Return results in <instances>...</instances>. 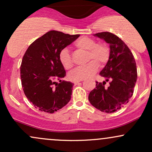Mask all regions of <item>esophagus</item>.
Returning <instances> with one entry per match:
<instances>
[{
    "label": "esophagus",
    "mask_w": 152,
    "mask_h": 152,
    "mask_svg": "<svg viewBox=\"0 0 152 152\" xmlns=\"http://www.w3.org/2000/svg\"><path fill=\"white\" fill-rule=\"evenodd\" d=\"M79 82H80V81H74V83L75 86H76V85H77L78 83H79Z\"/></svg>",
    "instance_id": "34e87169"
}]
</instances>
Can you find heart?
<instances>
[{"label":"heart","instance_id":"1","mask_svg":"<svg viewBox=\"0 0 152 152\" xmlns=\"http://www.w3.org/2000/svg\"><path fill=\"white\" fill-rule=\"evenodd\" d=\"M78 50L86 52V66L78 67L69 73V78L73 81H79L90 77L98 70L99 64L104 65L108 61L110 49L104 42L96 43L94 38L82 36L78 38L74 43ZM59 61L65 69H70L74 66V60L67 48H63L58 55Z\"/></svg>","mask_w":152,"mask_h":152}]
</instances>
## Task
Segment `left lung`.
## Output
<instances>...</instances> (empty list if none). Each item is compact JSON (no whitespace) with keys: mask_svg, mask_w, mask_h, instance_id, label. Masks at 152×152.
Wrapping results in <instances>:
<instances>
[{"mask_svg":"<svg viewBox=\"0 0 152 152\" xmlns=\"http://www.w3.org/2000/svg\"><path fill=\"white\" fill-rule=\"evenodd\" d=\"M94 36L109 43V61L100 72L110 86L105 88V81H96V88L90 92L88 100L92 106L106 113L121 109L129 101L137 79L135 59L129 47L117 36L110 32H101Z\"/></svg>","mask_w":152,"mask_h":152,"instance_id":"obj_1","label":"left lung"}]
</instances>
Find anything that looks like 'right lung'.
<instances>
[{
    "label": "right lung",
    "mask_w": 152,
    "mask_h": 152,
    "mask_svg": "<svg viewBox=\"0 0 152 152\" xmlns=\"http://www.w3.org/2000/svg\"><path fill=\"white\" fill-rule=\"evenodd\" d=\"M79 36L50 31L26 50L20 68L22 88L28 100L40 111L53 114L70 101L74 83L62 80L66 71L58 55Z\"/></svg>",
    "instance_id": "right-lung-1"
}]
</instances>
